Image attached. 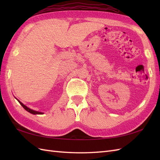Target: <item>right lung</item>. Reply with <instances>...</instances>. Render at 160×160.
Listing matches in <instances>:
<instances>
[{
  "label": "right lung",
  "instance_id": "obj_1",
  "mask_svg": "<svg viewBox=\"0 0 160 160\" xmlns=\"http://www.w3.org/2000/svg\"><path fill=\"white\" fill-rule=\"evenodd\" d=\"M18 101V102L20 104V105H21V106L25 108V109L27 111H28L29 113H32V114H33V115H42V114H43L44 113H42V112H40V111H34V110H33V109H31V108H29V107H28L27 106H25V104H22L21 102H20V100H18V99H16Z\"/></svg>",
  "mask_w": 160,
  "mask_h": 160
}]
</instances>
